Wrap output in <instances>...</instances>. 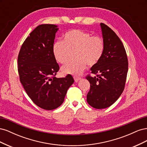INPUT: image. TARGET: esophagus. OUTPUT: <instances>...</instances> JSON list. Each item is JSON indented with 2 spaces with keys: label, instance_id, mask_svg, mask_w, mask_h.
<instances>
[{
  "label": "esophagus",
  "instance_id": "esophagus-1",
  "mask_svg": "<svg viewBox=\"0 0 147 147\" xmlns=\"http://www.w3.org/2000/svg\"><path fill=\"white\" fill-rule=\"evenodd\" d=\"M74 79L75 82H77L78 80H80L81 79V78L79 77H77V76H74Z\"/></svg>",
  "mask_w": 147,
  "mask_h": 147
}]
</instances>
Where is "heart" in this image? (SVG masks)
Wrapping results in <instances>:
<instances>
[{
	"instance_id": "b5f03b06",
	"label": "heart",
	"mask_w": 147,
	"mask_h": 147,
	"mask_svg": "<svg viewBox=\"0 0 147 147\" xmlns=\"http://www.w3.org/2000/svg\"><path fill=\"white\" fill-rule=\"evenodd\" d=\"M104 43L98 35H92L88 32L80 29H72L67 32L63 40L57 41L53 46V53L56 60L61 64L69 61L71 54L74 53L75 60L62 67L65 74L80 75L87 65L92 67L99 63L103 55Z\"/></svg>"
}]
</instances>
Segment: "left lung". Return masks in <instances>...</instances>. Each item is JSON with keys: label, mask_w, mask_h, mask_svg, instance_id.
I'll return each instance as SVG.
<instances>
[{"label": "left lung", "mask_w": 147, "mask_h": 147, "mask_svg": "<svg viewBox=\"0 0 147 147\" xmlns=\"http://www.w3.org/2000/svg\"><path fill=\"white\" fill-rule=\"evenodd\" d=\"M104 50L101 59L91 68V74L86 76L90 90L87 94L89 105L96 109L112 105L121 96L125 86L128 60L121 40L108 26L100 23Z\"/></svg>", "instance_id": "8db88e82"}]
</instances>
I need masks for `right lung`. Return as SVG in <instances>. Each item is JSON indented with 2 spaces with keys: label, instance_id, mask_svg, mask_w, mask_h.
Segmentation results:
<instances>
[{
  "label": "right lung",
  "instance_id": "add662e5",
  "mask_svg": "<svg viewBox=\"0 0 147 147\" xmlns=\"http://www.w3.org/2000/svg\"><path fill=\"white\" fill-rule=\"evenodd\" d=\"M55 24L39 25L22 45L18 57L20 82L30 99L44 110H54L63 103L68 88L74 82L67 75L56 78L59 64L53 53Z\"/></svg>",
  "mask_w": 147,
  "mask_h": 147
}]
</instances>
